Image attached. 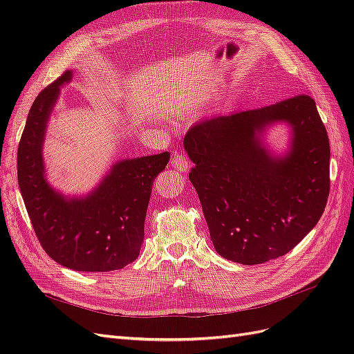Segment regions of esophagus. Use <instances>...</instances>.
I'll list each match as a JSON object with an SVG mask.
<instances>
[{"label": "esophagus", "mask_w": 354, "mask_h": 354, "mask_svg": "<svg viewBox=\"0 0 354 354\" xmlns=\"http://www.w3.org/2000/svg\"><path fill=\"white\" fill-rule=\"evenodd\" d=\"M171 165H173L177 171H180V173H187L189 168H190L189 160L185 156H181L178 153H176L173 156V159H171Z\"/></svg>", "instance_id": "34e87169"}]
</instances>
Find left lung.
<instances>
[{
	"label": "left lung",
	"instance_id": "1",
	"mask_svg": "<svg viewBox=\"0 0 354 354\" xmlns=\"http://www.w3.org/2000/svg\"><path fill=\"white\" fill-rule=\"evenodd\" d=\"M292 130L279 156L263 134ZM196 189L216 251L234 263L261 264L291 251L312 230L329 196V138L316 103L303 94L261 109L216 115L187 131Z\"/></svg>",
	"mask_w": 354,
	"mask_h": 354
}]
</instances>
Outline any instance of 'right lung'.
<instances>
[{"mask_svg":"<svg viewBox=\"0 0 354 354\" xmlns=\"http://www.w3.org/2000/svg\"><path fill=\"white\" fill-rule=\"evenodd\" d=\"M66 71L42 90L28 113L17 151V180L26 211L44 251L77 272H111L133 263L145 238V218L155 177L169 152L121 159L88 195L65 196L46 178L42 145Z\"/></svg>","mask_w":354,"mask_h":354,"instance_id":"obj_1","label":"right lung"}]
</instances>
